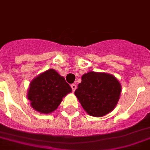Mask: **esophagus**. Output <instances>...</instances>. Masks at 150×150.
I'll return each mask as SVG.
<instances>
[{
	"label": "esophagus",
	"instance_id": "1",
	"mask_svg": "<svg viewBox=\"0 0 150 150\" xmlns=\"http://www.w3.org/2000/svg\"><path fill=\"white\" fill-rule=\"evenodd\" d=\"M71 86V89H72L73 92H74V91L76 90V86L75 85V84H71V86Z\"/></svg>",
	"mask_w": 150,
	"mask_h": 150
}]
</instances>
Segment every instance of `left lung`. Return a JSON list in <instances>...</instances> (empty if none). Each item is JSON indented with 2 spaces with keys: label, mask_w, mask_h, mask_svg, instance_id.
Instances as JSON below:
<instances>
[{
  "label": "left lung",
  "mask_w": 150,
  "mask_h": 150,
  "mask_svg": "<svg viewBox=\"0 0 150 150\" xmlns=\"http://www.w3.org/2000/svg\"><path fill=\"white\" fill-rule=\"evenodd\" d=\"M75 96L86 112L93 117H103L117 105L121 85L112 74L90 71L83 74Z\"/></svg>",
  "instance_id": "1"
}]
</instances>
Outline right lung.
Here are the masks:
<instances>
[{"instance_id":"obj_1","label":"right lung","mask_w":150,"mask_h":150,"mask_svg":"<svg viewBox=\"0 0 150 150\" xmlns=\"http://www.w3.org/2000/svg\"><path fill=\"white\" fill-rule=\"evenodd\" d=\"M71 92L64 77L54 69H48L30 82L27 98L33 109L48 115L55 111L63 98Z\"/></svg>"}]
</instances>
